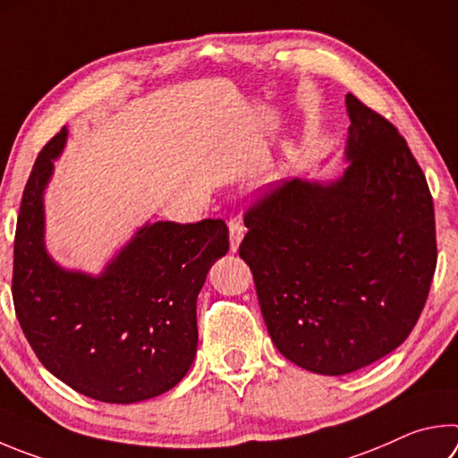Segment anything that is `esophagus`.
Returning a JSON list of instances; mask_svg holds the SVG:
<instances>
[{
  "instance_id": "34e87169",
  "label": "esophagus",
  "mask_w": 458,
  "mask_h": 458,
  "mask_svg": "<svg viewBox=\"0 0 458 458\" xmlns=\"http://www.w3.org/2000/svg\"><path fill=\"white\" fill-rule=\"evenodd\" d=\"M228 228H230V250L232 252H238V246H240V242H242V238L246 234L244 224L232 220L228 224Z\"/></svg>"
}]
</instances>
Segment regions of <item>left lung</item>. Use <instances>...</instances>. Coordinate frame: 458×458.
<instances>
[{
  "label": "left lung",
  "instance_id": "obj_1",
  "mask_svg": "<svg viewBox=\"0 0 458 458\" xmlns=\"http://www.w3.org/2000/svg\"><path fill=\"white\" fill-rule=\"evenodd\" d=\"M346 112L343 176L284 182L246 212L240 244L274 346L327 377L401 346L437 268L420 165L393 123L352 94Z\"/></svg>",
  "mask_w": 458,
  "mask_h": 458
}]
</instances>
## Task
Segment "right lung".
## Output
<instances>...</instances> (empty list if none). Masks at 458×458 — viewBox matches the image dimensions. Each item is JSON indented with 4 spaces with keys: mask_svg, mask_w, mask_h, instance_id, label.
Returning <instances> with one entry per match:
<instances>
[{
    "mask_svg": "<svg viewBox=\"0 0 458 458\" xmlns=\"http://www.w3.org/2000/svg\"><path fill=\"white\" fill-rule=\"evenodd\" d=\"M68 130L41 149L13 242L15 314L39 362L94 401L165 393L196 356V298L228 252L224 220L146 222L99 274L68 270L46 248L44 194Z\"/></svg>",
    "mask_w": 458,
    "mask_h": 458,
    "instance_id": "obj_1",
    "label": "right lung"
}]
</instances>
